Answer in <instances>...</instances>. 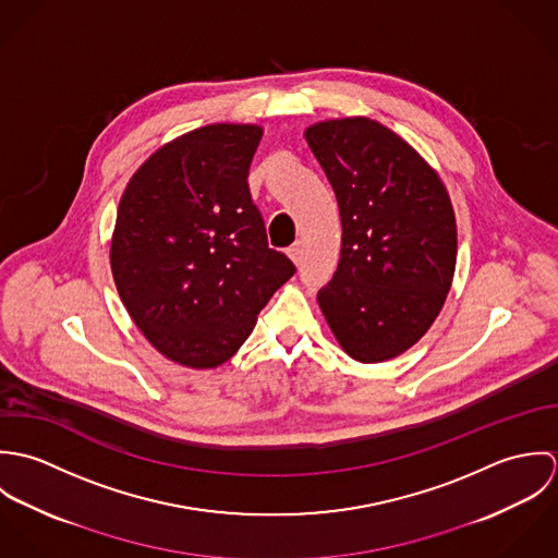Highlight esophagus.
Listing matches in <instances>:
<instances>
[{"instance_id":"esophagus-1","label":"esophagus","mask_w":558,"mask_h":558,"mask_svg":"<svg viewBox=\"0 0 558 558\" xmlns=\"http://www.w3.org/2000/svg\"><path fill=\"white\" fill-rule=\"evenodd\" d=\"M288 255H290V259H292L294 264H301V259H303V242L299 240V242H294L292 246H288Z\"/></svg>"}]
</instances>
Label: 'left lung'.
<instances>
[{
  "instance_id": "obj_1",
  "label": "left lung",
  "mask_w": 558,
  "mask_h": 558,
  "mask_svg": "<svg viewBox=\"0 0 558 558\" xmlns=\"http://www.w3.org/2000/svg\"><path fill=\"white\" fill-rule=\"evenodd\" d=\"M305 137L341 217L322 314L352 359H393L427 332L449 294L458 255L451 199L438 173L376 120L319 122Z\"/></svg>"
}]
</instances>
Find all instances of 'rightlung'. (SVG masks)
Returning a JSON list of instances; mask_svg holds the SVG:
<instances>
[{"instance_id":"1","label":"right lung","mask_w":558,"mask_h":558,"mask_svg":"<svg viewBox=\"0 0 558 558\" xmlns=\"http://www.w3.org/2000/svg\"><path fill=\"white\" fill-rule=\"evenodd\" d=\"M262 129L210 124L162 146L131 178L111 240V272L140 330L167 359L208 369L251 335L296 272L268 246L248 167Z\"/></svg>"}]
</instances>
